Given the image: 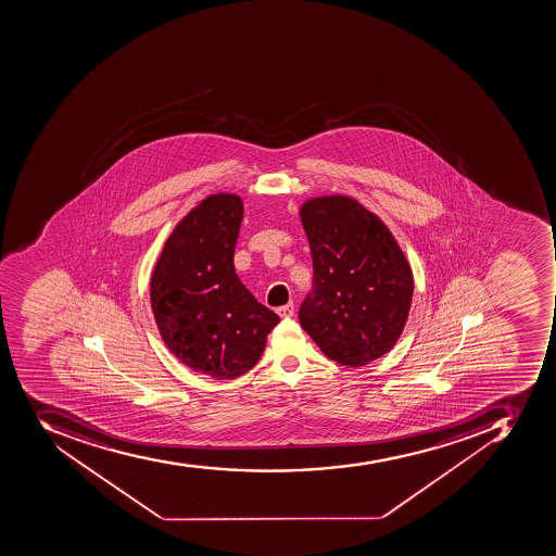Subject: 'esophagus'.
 I'll return each instance as SVG.
<instances>
[{
  "mask_svg": "<svg viewBox=\"0 0 556 556\" xmlns=\"http://www.w3.org/2000/svg\"><path fill=\"white\" fill-rule=\"evenodd\" d=\"M294 303L285 304V306H280L276 309V313H278L281 318H290V316H294Z\"/></svg>",
  "mask_w": 556,
  "mask_h": 556,
  "instance_id": "1",
  "label": "esophagus"
}]
</instances>
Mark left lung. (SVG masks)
<instances>
[{
	"instance_id": "8db88e82",
	"label": "left lung",
	"mask_w": 556,
	"mask_h": 556,
	"mask_svg": "<svg viewBox=\"0 0 556 556\" xmlns=\"http://www.w3.org/2000/svg\"><path fill=\"white\" fill-rule=\"evenodd\" d=\"M313 258V289L301 327L341 366L361 367L392 350L412 307L413 271L381 218L348 195L301 206Z\"/></svg>"
}]
</instances>
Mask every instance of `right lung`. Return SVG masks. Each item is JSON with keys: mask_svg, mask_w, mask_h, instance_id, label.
<instances>
[{"mask_svg": "<svg viewBox=\"0 0 556 556\" xmlns=\"http://www.w3.org/2000/svg\"><path fill=\"white\" fill-rule=\"evenodd\" d=\"M241 220L240 195L203 199L173 229L150 280L164 343L190 369L215 379L252 369L280 321L236 275Z\"/></svg>", "mask_w": 556, "mask_h": 556, "instance_id": "right-lung-1", "label": "right lung"}]
</instances>
